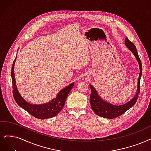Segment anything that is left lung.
I'll use <instances>...</instances> for the list:
<instances>
[{
	"mask_svg": "<svg viewBox=\"0 0 151 151\" xmlns=\"http://www.w3.org/2000/svg\"><path fill=\"white\" fill-rule=\"evenodd\" d=\"M125 45L126 46L131 50V52L135 56L138 63L139 65V69H140V73H139V78L137 81V90L136 95L131 99L129 102L126 104L116 106L112 104H110L105 101L102 98H101L98 94L96 90L92 85H90L91 88V96H90V104L92 110L94 113L99 116L103 117L104 118L108 119H114L117 118L122 114H124L126 111L132 107L136 103L139 97V94L140 92V81L142 75V63L139 57L138 53L137 52L136 47L132 42H131L127 38H125Z\"/></svg>",
	"mask_w": 151,
	"mask_h": 151,
	"instance_id": "obj_1",
	"label": "left lung"
}]
</instances>
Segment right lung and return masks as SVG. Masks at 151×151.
<instances>
[{"instance_id":"add662e5","label":"right lung","mask_w":151,"mask_h":151,"mask_svg":"<svg viewBox=\"0 0 151 151\" xmlns=\"http://www.w3.org/2000/svg\"><path fill=\"white\" fill-rule=\"evenodd\" d=\"M15 60L16 57L14 61L12 66L11 76H12L13 86V96L16 103L22 108H23L29 114L38 119H45L53 118V117L57 116L64 107L66 99L67 96H68L72 88L75 85L74 83H71L70 85L65 87L63 90H61L58 93L56 98H53L52 101H50L47 103H44L42 104H31L26 101L22 97L17 90L14 76V64L15 62Z\"/></svg>"}]
</instances>
